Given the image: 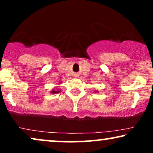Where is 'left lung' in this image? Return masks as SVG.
Segmentation results:
<instances>
[{
  "mask_svg": "<svg viewBox=\"0 0 153 153\" xmlns=\"http://www.w3.org/2000/svg\"><path fill=\"white\" fill-rule=\"evenodd\" d=\"M98 92V91H96V90L94 91V92Z\"/></svg>",
  "mask_w": 153,
  "mask_h": 153,
  "instance_id": "1",
  "label": "left lung"
}]
</instances>
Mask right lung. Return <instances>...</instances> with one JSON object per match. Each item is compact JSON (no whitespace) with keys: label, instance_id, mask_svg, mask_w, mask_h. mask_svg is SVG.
<instances>
[{"label":"right lung","instance_id":"right-lung-1","mask_svg":"<svg viewBox=\"0 0 153 153\" xmlns=\"http://www.w3.org/2000/svg\"><path fill=\"white\" fill-rule=\"evenodd\" d=\"M61 92V90H52L51 91V94H56V93H59V92Z\"/></svg>","mask_w":153,"mask_h":153}]
</instances>
